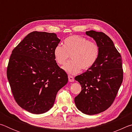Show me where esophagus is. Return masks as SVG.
I'll return each instance as SVG.
<instances>
[{
  "label": "esophagus",
  "mask_w": 132,
  "mask_h": 132,
  "mask_svg": "<svg viewBox=\"0 0 132 132\" xmlns=\"http://www.w3.org/2000/svg\"><path fill=\"white\" fill-rule=\"evenodd\" d=\"M68 79H69V81L70 82H73V81H74V80H75L74 77H73L72 76L69 75L68 76Z\"/></svg>",
  "instance_id": "1"
}]
</instances>
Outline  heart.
<instances>
[{"mask_svg":"<svg viewBox=\"0 0 132 132\" xmlns=\"http://www.w3.org/2000/svg\"><path fill=\"white\" fill-rule=\"evenodd\" d=\"M100 55V47L95 42L80 35H71L64 40L63 46L58 45L53 50L56 63L63 65L71 55V61L63 67L70 75H75L82 70H88L94 66Z\"/></svg>","mask_w":132,"mask_h":132,"instance_id":"obj_1","label":"heart"}]
</instances>
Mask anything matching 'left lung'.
Returning a JSON list of instances; mask_svg holds the SVG:
<instances>
[{
	"instance_id": "8db88e82",
	"label": "left lung",
	"mask_w": 132,
	"mask_h": 132,
	"mask_svg": "<svg viewBox=\"0 0 132 132\" xmlns=\"http://www.w3.org/2000/svg\"><path fill=\"white\" fill-rule=\"evenodd\" d=\"M86 34L98 45L100 55L93 66L75 77L81 91L75 102L79 110L91 115L105 111L112 104L122 82L123 71L121 55L108 35L93 30Z\"/></svg>"
}]
</instances>
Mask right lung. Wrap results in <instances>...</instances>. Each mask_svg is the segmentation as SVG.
Returning a JSON list of instances; mask_svg holds the SVG:
<instances>
[{"mask_svg":"<svg viewBox=\"0 0 132 132\" xmlns=\"http://www.w3.org/2000/svg\"><path fill=\"white\" fill-rule=\"evenodd\" d=\"M60 41L55 33L33 31L12 51L7 79L15 102L29 112L40 114L50 110L57 91L68 81L53 55Z\"/></svg>","mask_w":132,"mask_h":132,"instance_id":"1","label":"right lung"}]
</instances>
